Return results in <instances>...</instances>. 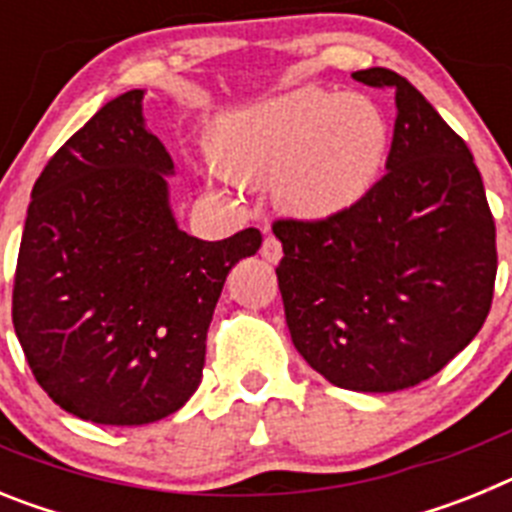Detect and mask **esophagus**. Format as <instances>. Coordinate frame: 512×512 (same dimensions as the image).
Returning <instances> with one entry per match:
<instances>
[{"mask_svg":"<svg viewBox=\"0 0 512 512\" xmlns=\"http://www.w3.org/2000/svg\"><path fill=\"white\" fill-rule=\"evenodd\" d=\"M261 256H264L269 264H277L282 259V243L274 238V235H266L264 243H261Z\"/></svg>","mask_w":512,"mask_h":512,"instance_id":"34e87169","label":"esophagus"}]
</instances>
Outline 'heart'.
<instances>
[{
  "instance_id": "1",
  "label": "heart",
  "mask_w": 512,
  "mask_h": 512,
  "mask_svg": "<svg viewBox=\"0 0 512 512\" xmlns=\"http://www.w3.org/2000/svg\"><path fill=\"white\" fill-rule=\"evenodd\" d=\"M207 182L241 192L271 179L274 200L295 217H330L356 205L382 171L390 128L372 99L300 87L225 112L212 125Z\"/></svg>"
}]
</instances>
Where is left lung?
<instances>
[{"label":"left lung","mask_w":512,"mask_h":512,"mask_svg":"<svg viewBox=\"0 0 512 512\" xmlns=\"http://www.w3.org/2000/svg\"><path fill=\"white\" fill-rule=\"evenodd\" d=\"M354 76L395 92L387 174L325 220H277L279 292L292 343L330 384L415 387L485 325L497 274L495 220L467 143L405 76Z\"/></svg>","instance_id":"obj_1"}]
</instances>
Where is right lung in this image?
<instances>
[{"label":"right lung","instance_id":"obj_1","mask_svg":"<svg viewBox=\"0 0 512 512\" xmlns=\"http://www.w3.org/2000/svg\"><path fill=\"white\" fill-rule=\"evenodd\" d=\"M143 89L107 102L48 161L17 256L12 323L38 384L99 425H146L200 387L217 297L261 233L200 241L176 225L174 161Z\"/></svg>","mask_w":512,"mask_h":512}]
</instances>
